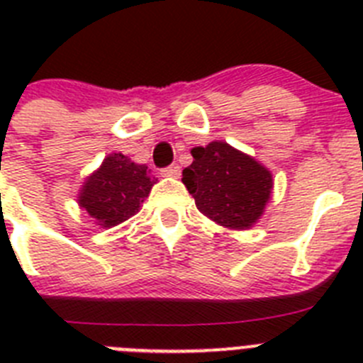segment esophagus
<instances>
[{
    "mask_svg": "<svg viewBox=\"0 0 363 363\" xmlns=\"http://www.w3.org/2000/svg\"><path fill=\"white\" fill-rule=\"evenodd\" d=\"M162 174L167 176V178H178V176L182 174V167H179L178 163H172V165H169L167 169H163Z\"/></svg>",
    "mask_w": 363,
    "mask_h": 363,
    "instance_id": "34e87169",
    "label": "esophagus"
}]
</instances>
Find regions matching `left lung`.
<instances>
[{"instance_id": "1", "label": "left lung", "mask_w": 363, "mask_h": 363, "mask_svg": "<svg viewBox=\"0 0 363 363\" xmlns=\"http://www.w3.org/2000/svg\"><path fill=\"white\" fill-rule=\"evenodd\" d=\"M184 185L201 214L234 230L251 229L264 216L272 194V174L252 156L225 142H211L191 150Z\"/></svg>"}]
</instances>
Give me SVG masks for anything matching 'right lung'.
<instances>
[{
    "label": "right lung",
    "mask_w": 363,
    "mask_h": 363,
    "mask_svg": "<svg viewBox=\"0 0 363 363\" xmlns=\"http://www.w3.org/2000/svg\"><path fill=\"white\" fill-rule=\"evenodd\" d=\"M145 163H134L121 152L108 154L101 165L83 182L78 192L79 209L101 229H111L140 211L158 178Z\"/></svg>",
    "instance_id": "obj_1"
}]
</instances>
